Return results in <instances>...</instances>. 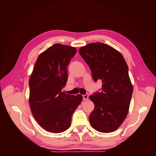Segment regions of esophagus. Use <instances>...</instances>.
<instances>
[{
    "instance_id": "1",
    "label": "esophagus",
    "mask_w": 156,
    "mask_h": 156,
    "mask_svg": "<svg viewBox=\"0 0 156 156\" xmlns=\"http://www.w3.org/2000/svg\"><path fill=\"white\" fill-rule=\"evenodd\" d=\"M83 98L84 100H87L88 99V94H84V95L83 96Z\"/></svg>"
}]
</instances>
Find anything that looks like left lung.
Segmentation results:
<instances>
[{
  "label": "left lung",
  "instance_id": "8db88e82",
  "mask_svg": "<svg viewBox=\"0 0 156 156\" xmlns=\"http://www.w3.org/2000/svg\"><path fill=\"white\" fill-rule=\"evenodd\" d=\"M79 53L90 68L94 81L102 82L100 91L89 97L94 103L90 123L101 133L114 131L125 120L133 94L128 66L120 52L100 42L82 47Z\"/></svg>",
  "mask_w": 156,
  "mask_h": 156
}]
</instances>
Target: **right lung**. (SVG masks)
<instances>
[{
	"label": "right lung",
	"instance_id": "add662e5",
	"mask_svg": "<svg viewBox=\"0 0 156 156\" xmlns=\"http://www.w3.org/2000/svg\"><path fill=\"white\" fill-rule=\"evenodd\" d=\"M77 49L56 44L40 54L29 80V104L35 120L45 130L58 133L71 126L72 115L83 100L81 94H66L67 66Z\"/></svg>",
	"mask_w": 156,
	"mask_h": 156
}]
</instances>
